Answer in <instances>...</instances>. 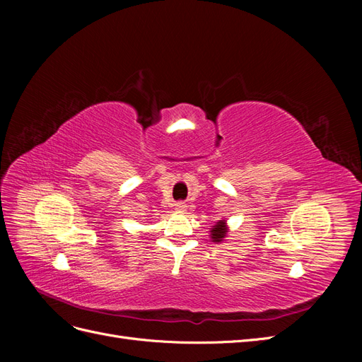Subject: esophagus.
Listing matches in <instances>:
<instances>
[{
  "label": "esophagus",
  "instance_id": "esophagus-1",
  "mask_svg": "<svg viewBox=\"0 0 362 362\" xmlns=\"http://www.w3.org/2000/svg\"><path fill=\"white\" fill-rule=\"evenodd\" d=\"M185 208H187V205H185L184 202H178V204H175V210H177L178 213H184V211H185Z\"/></svg>",
  "mask_w": 362,
  "mask_h": 362
}]
</instances>
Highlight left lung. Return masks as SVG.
Listing matches in <instances>:
<instances>
[{
  "instance_id": "left-lung-1",
  "label": "left lung",
  "mask_w": 362,
  "mask_h": 362,
  "mask_svg": "<svg viewBox=\"0 0 362 362\" xmlns=\"http://www.w3.org/2000/svg\"><path fill=\"white\" fill-rule=\"evenodd\" d=\"M211 240L214 243H221L223 242V238L228 234V226L225 221H218L213 228H211Z\"/></svg>"
}]
</instances>
